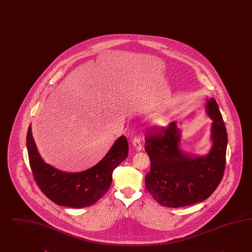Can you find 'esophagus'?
<instances>
[{"label":"esophagus","instance_id":"34e87169","mask_svg":"<svg viewBox=\"0 0 252 252\" xmlns=\"http://www.w3.org/2000/svg\"><path fill=\"white\" fill-rule=\"evenodd\" d=\"M132 145H133L134 149H135L136 151H140V150L143 149L142 141H141L140 137H138V136H136V137L133 139V141H132Z\"/></svg>","mask_w":252,"mask_h":252}]
</instances>
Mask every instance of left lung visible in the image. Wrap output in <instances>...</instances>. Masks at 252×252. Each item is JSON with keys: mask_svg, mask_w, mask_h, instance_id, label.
Masks as SVG:
<instances>
[{"mask_svg": "<svg viewBox=\"0 0 252 252\" xmlns=\"http://www.w3.org/2000/svg\"><path fill=\"white\" fill-rule=\"evenodd\" d=\"M206 114L213 120L212 148L204 156L185 153L180 148L182 132L177 124L146 136L145 150L150 158L146 188L157 202L177 208L209 197L224 174L227 134L224 120L214 98L206 100Z\"/></svg>", "mask_w": 252, "mask_h": 252, "instance_id": "obj_1", "label": "left lung"}]
</instances>
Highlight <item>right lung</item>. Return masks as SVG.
<instances>
[{
    "mask_svg": "<svg viewBox=\"0 0 252 252\" xmlns=\"http://www.w3.org/2000/svg\"><path fill=\"white\" fill-rule=\"evenodd\" d=\"M27 147L30 167L42 192L55 204L72 208L87 207L102 198L112 184L113 171L128 155L127 140L121 136L94 167L81 172H65L43 160L31 126L28 127Z\"/></svg>",
    "mask_w": 252,
    "mask_h": 252,
    "instance_id": "right-lung-1",
    "label": "right lung"
}]
</instances>
